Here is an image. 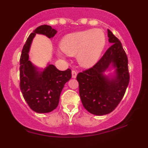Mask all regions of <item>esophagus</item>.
Segmentation results:
<instances>
[{
  "label": "esophagus",
  "mask_w": 148,
  "mask_h": 148,
  "mask_svg": "<svg viewBox=\"0 0 148 148\" xmlns=\"http://www.w3.org/2000/svg\"><path fill=\"white\" fill-rule=\"evenodd\" d=\"M76 76H77V71L76 70H73V71H72V78H76Z\"/></svg>",
  "instance_id": "34e87169"
}]
</instances>
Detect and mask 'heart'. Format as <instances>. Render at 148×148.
<instances>
[{"instance_id":"obj_1","label":"heart","mask_w":148,"mask_h":148,"mask_svg":"<svg viewBox=\"0 0 148 148\" xmlns=\"http://www.w3.org/2000/svg\"><path fill=\"white\" fill-rule=\"evenodd\" d=\"M106 44L105 33L101 29L68 34L61 39L60 47L69 56H75L82 66L89 67L97 62Z\"/></svg>"}]
</instances>
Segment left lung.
<instances>
[{
	"label": "left lung",
	"instance_id": "8db88e82",
	"mask_svg": "<svg viewBox=\"0 0 148 148\" xmlns=\"http://www.w3.org/2000/svg\"><path fill=\"white\" fill-rule=\"evenodd\" d=\"M112 45L95 64L77 75L79 95L84 108L97 116L114 110L124 97L130 82L128 59L121 43L108 29ZM110 63L116 67V77L111 80L102 75Z\"/></svg>",
	"mask_w": 148,
	"mask_h": 148
}]
</instances>
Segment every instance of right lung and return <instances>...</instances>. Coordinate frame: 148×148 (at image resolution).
I'll return each mask as SVG.
<instances>
[{"instance_id":"add662e5","label":"right lung","mask_w":148,"mask_h":148,"mask_svg":"<svg viewBox=\"0 0 148 148\" xmlns=\"http://www.w3.org/2000/svg\"><path fill=\"white\" fill-rule=\"evenodd\" d=\"M56 32L50 26L37 27L28 37L21 55L20 89L29 107L38 113H49L58 107L61 91L72 77L70 69L61 71L53 64L39 73L29 60L30 44L35 34H43L50 38Z\"/></svg>"}]
</instances>
